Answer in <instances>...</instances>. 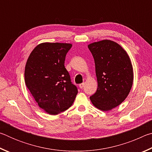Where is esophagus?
Segmentation results:
<instances>
[{
  "label": "esophagus",
  "mask_w": 152,
  "mask_h": 152,
  "mask_svg": "<svg viewBox=\"0 0 152 152\" xmlns=\"http://www.w3.org/2000/svg\"><path fill=\"white\" fill-rule=\"evenodd\" d=\"M84 86V82H83V83H82V84H79V87H80V88H83Z\"/></svg>",
  "instance_id": "34e87169"
}]
</instances>
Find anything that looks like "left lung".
Here are the masks:
<instances>
[{"label":"left lung","instance_id":"obj_1","mask_svg":"<svg viewBox=\"0 0 152 152\" xmlns=\"http://www.w3.org/2000/svg\"><path fill=\"white\" fill-rule=\"evenodd\" d=\"M88 48L94 60L98 82L96 92L90 99L97 109L108 111L129 94L133 82L132 61L127 51L111 40L92 43Z\"/></svg>","mask_w":152,"mask_h":152}]
</instances>
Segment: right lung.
I'll return each instance as SVG.
<instances>
[{"label": "right lung", "mask_w": 152, "mask_h": 152, "mask_svg": "<svg viewBox=\"0 0 152 152\" xmlns=\"http://www.w3.org/2000/svg\"><path fill=\"white\" fill-rule=\"evenodd\" d=\"M72 46L66 43H40L30 53L25 65L27 88L41 109L51 115L70 108L78 93L64 66Z\"/></svg>", "instance_id": "right-lung-1"}]
</instances>
